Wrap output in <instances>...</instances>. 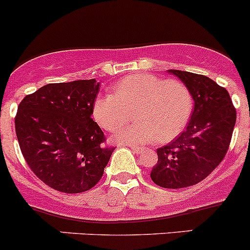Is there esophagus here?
Segmentation results:
<instances>
[{
    "label": "esophagus",
    "mask_w": 250,
    "mask_h": 250,
    "mask_svg": "<svg viewBox=\"0 0 250 250\" xmlns=\"http://www.w3.org/2000/svg\"><path fill=\"white\" fill-rule=\"evenodd\" d=\"M130 149H132L134 152H137V154H139V152H142L143 147H139V146H130Z\"/></svg>",
    "instance_id": "1"
}]
</instances>
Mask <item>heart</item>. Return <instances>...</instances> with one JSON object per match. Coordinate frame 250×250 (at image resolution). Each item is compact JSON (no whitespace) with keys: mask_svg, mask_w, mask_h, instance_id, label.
Returning a JSON list of instances; mask_svg holds the SVG:
<instances>
[{"mask_svg":"<svg viewBox=\"0 0 250 250\" xmlns=\"http://www.w3.org/2000/svg\"><path fill=\"white\" fill-rule=\"evenodd\" d=\"M133 125L116 130L115 139L125 144L169 142L178 137L190 120L193 98L182 82L166 81L147 73L125 77L93 104V117L101 128L113 132L130 118Z\"/></svg>","mask_w":250,"mask_h":250,"instance_id":"b5f03b06","label":"heart"}]
</instances>
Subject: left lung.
<instances>
[{
    "instance_id": "obj_1",
    "label": "left lung",
    "mask_w": 250,
    "mask_h": 250,
    "mask_svg": "<svg viewBox=\"0 0 250 250\" xmlns=\"http://www.w3.org/2000/svg\"><path fill=\"white\" fill-rule=\"evenodd\" d=\"M189 89L194 100L186 130L169 144L157 149L152 182L162 188L178 189L207 178L224 160L236 125V108L229 91L209 77L169 69Z\"/></svg>"
}]
</instances>
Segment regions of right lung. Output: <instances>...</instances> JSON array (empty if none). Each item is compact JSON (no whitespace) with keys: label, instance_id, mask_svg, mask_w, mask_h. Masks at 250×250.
Returning a JSON list of instances; mask_svg holds the SVG:
<instances>
[{"label":"right lung","instance_id":"right-lung-1","mask_svg":"<svg viewBox=\"0 0 250 250\" xmlns=\"http://www.w3.org/2000/svg\"><path fill=\"white\" fill-rule=\"evenodd\" d=\"M99 85L95 79L47 84L18 106L14 123L21 154L35 176L58 192L93 188L115 150L91 118Z\"/></svg>","mask_w":250,"mask_h":250}]
</instances>
